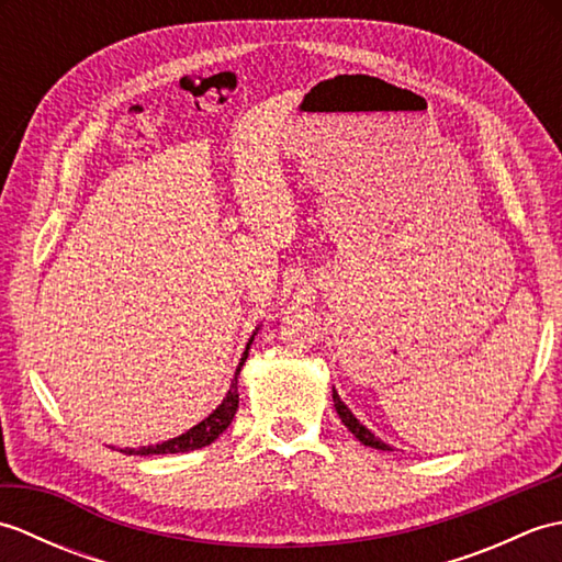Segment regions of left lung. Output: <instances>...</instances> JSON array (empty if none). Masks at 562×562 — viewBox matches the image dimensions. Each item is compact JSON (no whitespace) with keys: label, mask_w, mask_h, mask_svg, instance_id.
Returning a JSON list of instances; mask_svg holds the SVG:
<instances>
[{"label":"left lung","mask_w":562,"mask_h":562,"mask_svg":"<svg viewBox=\"0 0 562 562\" xmlns=\"http://www.w3.org/2000/svg\"><path fill=\"white\" fill-rule=\"evenodd\" d=\"M333 405H336V411H338V415H340V420H342V425L350 429V432L362 441L364 447H372V449H381V451H389L391 447L386 445V441H381L379 437H374V432L369 427H364L360 420H357V417L352 415V411L348 408V405L342 403V398L338 396V391H336V386H333Z\"/></svg>","instance_id":"1"}]
</instances>
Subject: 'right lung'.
<instances>
[{
  "mask_svg": "<svg viewBox=\"0 0 562 562\" xmlns=\"http://www.w3.org/2000/svg\"><path fill=\"white\" fill-rule=\"evenodd\" d=\"M258 328L254 330V336L248 338L246 342V350L241 355V362H238L236 372H234V379H232V386L229 391H226L224 401L214 408L205 420H200L198 425H193L188 429V432L178 435L173 439H166V441H159V445H149V447H139V449H121L123 453H139V457H149V453H183V451H195V449H202L212 445L214 439H217L226 427L232 425L234 415H236V408H238V376H241V367L246 362L248 357V350H250V342H254Z\"/></svg>",
  "mask_w": 562,
  "mask_h": 562,
  "instance_id": "add662e5",
  "label": "right lung"
}]
</instances>
